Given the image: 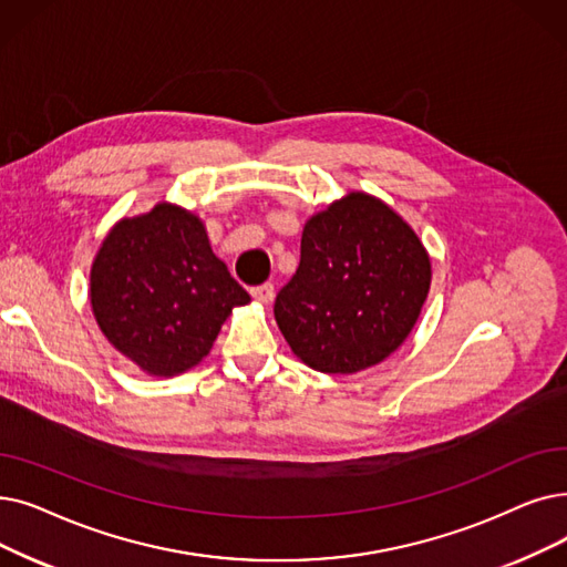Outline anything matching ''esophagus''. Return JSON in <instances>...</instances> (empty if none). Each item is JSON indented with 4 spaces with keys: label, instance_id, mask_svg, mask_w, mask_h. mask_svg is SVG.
Returning a JSON list of instances; mask_svg holds the SVG:
<instances>
[{
    "label": "esophagus",
    "instance_id": "obj_1",
    "mask_svg": "<svg viewBox=\"0 0 567 567\" xmlns=\"http://www.w3.org/2000/svg\"><path fill=\"white\" fill-rule=\"evenodd\" d=\"M252 297H255L257 301H261V303H270V301H274V297H276L274 282H264V285L252 287Z\"/></svg>",
    "mask_w": 567,
    "mask_h": 567
}]
</instances>
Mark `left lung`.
I'll use <instances>...</instances> for the list:
<instances>
[{
  "label": "left lung",
  "instance_id": "1",
  "mask_svg": "<svg viewBox=\"0 0 567 567\" xmlns=\"http://www.w3.org/2000/svg\"><path fill=\"white\" fill-rule=\"evenodd\" d=\"M429 287L422 240L375 196L352 192L306 223L301 264L274 312L303 363L350 375L399 350Z\"/></svg>",
  "mask_w": 567,
  "mask_h": 567
}]
</instances>
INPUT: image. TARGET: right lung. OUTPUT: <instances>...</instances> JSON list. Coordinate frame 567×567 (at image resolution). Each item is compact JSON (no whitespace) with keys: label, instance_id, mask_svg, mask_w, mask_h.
Listing matches in <instances>:
<instances>
[{"label":"right lung","instance_id":"add662e5","mask_svg":"<svg viewBox=\"0 0 567 567\" xmlns=\"http://www.w3.org/2000/svg\"><path fill=\"white\" fill-rule=\"evenodd\" d=\"M90 301L117 352L151 375H176L210 352L231 308L250 293L213 255L199 217L159 204L104 238Z\"/></svg>","mask_w":567,"mask_h":567}]
</instances>
